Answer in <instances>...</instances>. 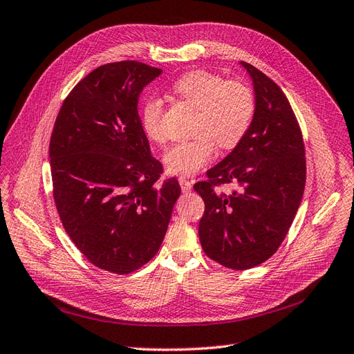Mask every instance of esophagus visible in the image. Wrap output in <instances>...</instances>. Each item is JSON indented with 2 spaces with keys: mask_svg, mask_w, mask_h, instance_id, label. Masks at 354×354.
<instances>
[{
  "mask_svg": "<svg viewBox=\"0 0 354 354\" xmlns=\"http://www.w3.org/2000/svg\"><path fill=\"white\" fill-rule=\"evenodd\" d=\"M179 185H180V189H183V193H189V191L193 189V180L179 178Z\"/></svg>",
  "mask_w": 354,
  "mask_h": 354,
  "instance_id": "esophagus-1",
  "label": "esophagus"
}]
</instances>
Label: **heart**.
<instances>
[{"instance_id": "1", "label": "heart", "mask_w": 354, "mask_h": 354, "mask_svg": "<svg viewBox=\"0 0 354 354\" xmlns=\"http://www.w3.org/2000/svg\"><path fill=\"white\" fill-rule=\"evenodd\" d=\"M174 93L197 109L191 127L194 138L170 147L165 166L174 175L191 176L206 167L216 156V145L231 149L246 136L255 117V96L239 80L196 69L178 78ZM140 124L154 142H165V104L158 97L147 99L140 109Z\"/></svg>"}]
</instances>
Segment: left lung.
Listing matches in <instances>:
<instances>
[{
  "label": "left lung",
  "mask_w": 354,
  "mask_h": 354,
  "mask_svg": "<svg viewBox=\"0 0 354 354\" xmlns=\"http://www.w3.org/2000/svg\"><path fill=\"white\" fill-rule=\"evenodd\" d=\"M255 87L246 136L194 184L205 201L198 237L205 254L231 270L254 268L285 240L306 187V148L286 95L254 65L241 62ZM228 183L238 188L221 192Z\"/></svg>",
  "instance_id": "left-lung-1"
}]
</instances>
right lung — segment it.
Returning a JSON list of instances; mask_svg holds the SVG:
<instances>
[{
    "label": "right lung",
    "mask_w": 354,
    "mask_h": 354,
    "mask_svg": "<svg viewBox=\"0 0 354 354\" xmlns=\"http://www.w3.org/2000/svg\"><path fill=\"white\" fill-rule=\"evenodd\" d=\"M161 74L136 60L96 68L65 97L50 138L53 198L69 239L90 264L129 274L153 258L180 194L158 184L138 97Z\"/></svg>",
    "instance_id": "obj_1"
}]
</instances>
